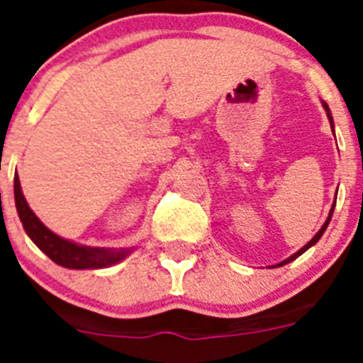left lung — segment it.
Returning <instances> with one entry per match:
<instances>
[{
    "label": "left lung",
    "instance_id": "left-lung-1",
    "mask_svg": "<svg viewBox=\"0 0 363 363\" xmlns=\"http://www.w3.org/2000/svg\"><path fill=\"white\" fill-rule=\"evenodd\" d=\"M322 107H323V111H325L327 118H329V123H331V130H333V133H335V121H333V116H331V108H329V105H327L325 101H322ZM336 194H338V191H336ZM335 205H336V196H335V203H333L331 211H329V216H327L325 223H323V225L320 227V230H318V233L314 234L313 238H311L309 242L306 243V245L301 247L300 251H296V252H294V255H291L289 258H285L284 262H280V264H277V265H271V267H281V265H285V264H291V262H293V259H296L298 256H301V255H303V252H306L307 249H311V247H313V245H316V243H318V240L322 238V236H323V233H325L327 225H329V221H331V218H333V213H335Z\"/></svg>",
    "mask_w": 363,
    "mask_h": 363
}]
</instances>
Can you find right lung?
<instances>
[{"mask_svg": "<svg viewBox=\"0 0 363 363\" xmlns=\"http://www.w3.org/2000/svg\"><path fill=\"white\" fill-rule=\"evenodd\" d=\"M14 201L18 216L23 223L25 233L28 238L36 243L40 251L52 259L54 264L67 269H105L111 265L120 264L129 255H133L134 247H121V249H111V247H91L76 243L72 240L62 238L60 234L50 230L43 221L34 214L28 207L27 200L21 191L18 174L14 176Z\"/></svg>", "mask_w": 363, "mask_h": 363, "instance_id": "add662e5", "label": "right lung"}]
</instances>
